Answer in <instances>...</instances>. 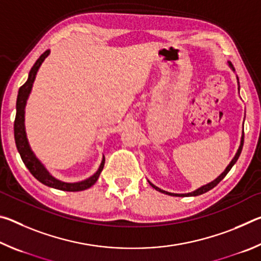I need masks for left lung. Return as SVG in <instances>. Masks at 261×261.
Instances as JSON below:
<instances>
[{
  "label": "left lung",
  "mask_w": 261,
  "mask_h": 261,
  "mask_svg": "<svg viewBox=\"0 0 261 261\" xmlns=\"http://www.w3.org/2000/svg\"><path fill=\"white\" fill-rule=\"evenodd\" d=\"M228 65H229V67H230V69L232 70V71H235V69H233L232 64H231L229 61H228ZM236 78H237V84H238V93H240V82H238V77H237V76H236ZM243 143H244V130H243V132H242L240 147H238L237 152H236V154H235V156L232 158V160H231L230 163H229V165L227 166V168H226V169H224L223 173L221 174V175H219L218 177H216L214 180H212V182L207 183V184H205V185H202V187L198 188L197 190H194V191H192V192H189V193H171V192L165 191V190H162V189H160V188H158L156 185H154L152 182H149V180H148V183L151 184L152 188L155 189L156 191L161 192V193H165V194H168V196H173V197H196V196H199V194H202V193H205V192H207V191H210L211 189H213L214 187H216V185H218V184L221 182V180H222V179L224 178V176H226V175L229 173V171H230L232 166L235 165L236 161L238 160V158H240V155H241V152H242V148H243Z\"/></svg>",
  "instance_id": "obj_1"
}]
</instances>
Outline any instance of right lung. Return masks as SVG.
Listing matches in <instances>:
<instances>
[{
	"instance_id": "1",
	"label": "right lung",
	"mask_w": 261,
	"mask_h": 261,
	"mask_svg": "<svg viewBox=\"0 0 261 261\" xmlns=\"http://www.w3.org/2000/svg\"><path fill=\"white\" fill-rule=\"evenodd\" d=\"M50 54V50H46L43 54L39 57L35 62L32 69L30 70L29 78L23 86L19 88L18 91V96H17V102H16V118H15V124H14V131H15V141L16 146L18 152L20 154V158L25 166L28 167L30 173L32 174L35 178H37L39 182L42 184L47 185L49 188H54L57 190H62V191H83V190H86L91 188L96 180H98L101 171L103 169L105 166V156H102V160H101L100 166L98 170L95 173L90 176V177L83 180H79V182H63V180L57 179L54 177L49 171H48L45 165L39 160L35 155V153L32 151V148L30 146L28 135H26L25 130V107L26 103H28V99L31 94V91H32L33 83L35 81V77H37V73L40 69L41 64L43 61L47 59V56Z\"/></svg>"
}]
</instances>
